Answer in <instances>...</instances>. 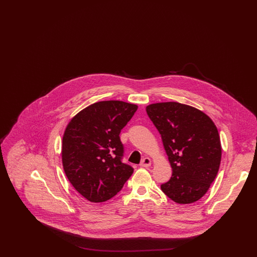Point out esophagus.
Wrapping results in <instances>:
<instances>
[{
  "label": "esophagus",
  "mask_w": 257,
  "mask_h": 257,
  "mask_svg": "<svg viewBox=\"0 0 257 257\" xmlns=\"http://www.w3.org/2000/svg\"><path fill=\"white\" fill-rule=\"evenodd\" d=\"M150 165H151V160L149 159L148 157L144 158L143 161L141 162V164H140V166H141V167H144V168H147V167H149Z\"/></svg>",
  "instance_id": "34e87169"
}]
</instances>
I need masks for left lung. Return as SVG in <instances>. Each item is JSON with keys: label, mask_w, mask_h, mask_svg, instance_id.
Wrapping results in <instances>:
<instances>
[{"label": "left lung", "mask_w": 257, "mask_h": 257, "mask_svg": "<svg viewBox=\"0 0 257 257\" xmlns=\"http://www.w3.org/2000/svg\"><path fill=\"white\" fill-rule=\"evenodd\" d=\"M147 112L159 131L172 168L162 184L166 196L189 204L206 194L215 180L221 158L220 135L203 111L178 102L151 104Z\"/></svg>", "instance_id": "8db88e82"}]
</instances>
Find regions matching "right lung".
<instances>
[{"label": "right lung", "instance_id": "1", "mask_svg": "<svg viewBox=\"0 0 257 257\" xmlns=\"http://www.w3.org/2000/svg\"><path fill=\"white\" fill-rule=\"evenodd\" d=\"M137 109L122 101H101L68 123L62 137V166L69 182L87 200H109L132 175L134 169L122 162L119 134Z\"/></svg>", "mask_w": 257, "mask_h": 257}]
</instances>
